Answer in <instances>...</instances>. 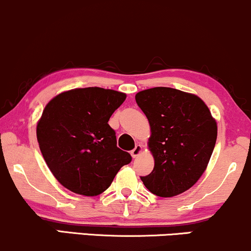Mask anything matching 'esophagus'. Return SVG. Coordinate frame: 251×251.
<instances>
[{
	"label": "esophagus",
	"mask_w": 251,
	"mask_h": 251,
	"mask_svg": "<svg viewBox=\"0 0 251 251\" xmlns=\"http://www.w3.org/2000/svg\"><path fill=\"white\" fill-rule=\"evenodd\" d=\"M142 150H143V147H142V144H136V147H135V148L131 150V152H130V154H131L132 157H134V158H136L137 156L140 155L141 152H142Z\"/></svg>",
	"instance_id": "34e87169"
}]
</instances>
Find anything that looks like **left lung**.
I'll list each match as a JSON object with an SVG mask.
<instances>
[{
  "label": "left lung",
  "mask_w": 251,
  "mask_h": 251,
  "mask_svg": "<svg viewBox=\"0 0 251 251\" xmlns=\"http://www.w3.org/2000/svg\"><path fill=\"white\" fill-rule=\"evenodd\" d=\"M149 121L148 147L155 166L141 177L150 193L173 197L190 189L207 169L216 143L217 123L199 96L156 87L135 96Z\"/></svg>",
  "instance_id": "obj_1"
}]
</instances>
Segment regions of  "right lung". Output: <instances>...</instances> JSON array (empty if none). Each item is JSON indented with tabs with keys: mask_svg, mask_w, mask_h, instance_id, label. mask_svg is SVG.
Here are the masks:
<instances>
[{
	"mask_svg": "<svg viewBox=\"0 0 251 251\" xmlns=\"http://www.w3.org/2000/svg\"><path fill=\"white\" fill-rule=\"evenodd\" d=\"M126 97L99 87L76 88L56 95L43 109L36 126L38 146L50 172L68 190L100 195L130 163V154L117 148L108 125Z\"/></svg>",
	"mask_w": 251,
	"mask_h": 251,
	"instance_id": "1",
	"label": "right lung"
}]
</instances>
